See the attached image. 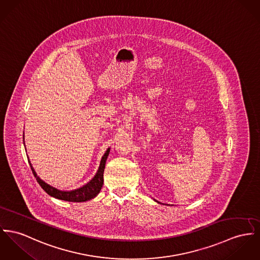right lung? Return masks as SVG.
<instances>
[{
	"instance_id": "right-lung-1",
	"label": "right lung",
	"mask_w": 260,
	"mask_h": 260,
	"mask_svg": "<svg viewBox=\"0 0 260 260\" xmlns=\"http://www.w3.org/2000/svg\"><path fill=\"white\" fill-rule=\"evenodd\" d=\"M23 143H24V140H23ZM109 152H110V148H108L107 151L105 152V154L103 155V157L101 159L99 169H98L96 175L94 176V178L91 180L90 182H88L86 185H84L83 187H81L79 189L72 190V191H61V190H58V189L48 185L47 183H45L43 180L40 179V177L38 176V174L35 171L28 157H27V160H28V163L30 165L31 171H32L35 177L37 178V181L39 182L41 188L49 196L54 197V198L59 199V200L68 201V202H86V201L91 200V199L95 198L100 193L101 188H102L103 183H104V175L103 174H104V170H105L106 160L109 156Z\"/></svg>"
}]
</instances>
